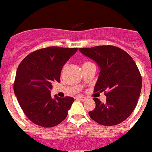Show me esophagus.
<instances>
[{"label": "esophagus", "mask_w": 152, "mask_h": 152, "mask_svg": "<svg viewBox=\"0 0 152 152\" xmlns=\"http://www.w3.org/2000/svg\"><path fill=\"white\" fill-rule=\"evenodd\" d=\"M77 99H80V100H82V101H84V100H86L87 98H86V97H85V96H77Z\"/></svg>", "instance_id": "34e87169"}]
</instances>
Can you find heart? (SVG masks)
<instances>
[{"mask_svg":"<svg viewBox=\"0 0 152 152\" xmlns=\"http://www.w3.org/2000/svg\"><path fill=\"white\" fill-rule=\"evenodd\" d=\"M86 63H87V62H86ZM85 64H86V63H85Z\"/></svg>","mask_w":152,"mask_h":152,"instance_id":"obj_1","label":"heart"}]
</instances>
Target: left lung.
<instances>
[{"label":"left lung","mask_w":152,"mask_h":152,"mask_svg":"<svg viewBox=\"0 0 152 152\" xmlns=\"http://www.w3.org/2000/svg\"><path fill=\"white\" fill-rule=\"evenodd\" d=\"M80 52L95 60L100 68L94 92H104L106 103L94 98L95 109L88 115L103 126H115L132 114L139 99L142 77L133 58L113 45L81 48Z\"/></svg>","instance_id":"1"}]
</instances>
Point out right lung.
I'll use <instances>...</instances> for the list:
<instances>
[{
	"instance_id": "obj_1",
	"label": "right lung",
	"mask_w": 152,
	"mask_h": 152,
	"mask_svg": "<svg viewBox=\"0 0 152 152\" xmlns=\"http://www.w3.org/2000/svg\"><path fill=\"white\" fill-rule=\"evenodd\" d=\"M77 48L52 46L30 53L19 64L14 82V92L26 117L37 126L53 127L64 121L75 101L50 94L53 82H60V73Z\"/></svg>"
}]
</instances>
